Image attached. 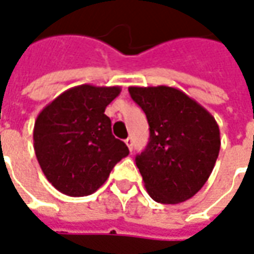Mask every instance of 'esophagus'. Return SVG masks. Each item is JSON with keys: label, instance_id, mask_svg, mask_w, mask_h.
Returning a JSON list of instances; mask_svg holds the SVG:
<instances>
[{"label": "esophagus", "instance_id": "obj_1", "mask_svg": "<svg viewBox=\"0 0 254 254\" xmlns=\"http://www.w3.org/2000/svg\"><path fill=\"white\" fill-rule=\"evenodd\" d=\"M126 145H127V146H128V149H130L131 152H132V145H134V142H132V138H131V136H128V138H127V139H126Z\"/></svg>", "mask_w": 254, "mask_h": 254}]
</instances>
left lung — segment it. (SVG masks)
Here are the masks:
<instances>
[{
  "label": "left lung",
  "mask_w": 254,
  "mask_h": 254,
  "mask_svg": "<svg viewBox=\"0 0 254 254\" xmlns=\"http://www.w3.org/2000/svg\"><path fill=\"white\" fill-rule=\"evenodd\" d=\"M142 108L150 138L135 157L147 193L156 202L179 204L198 193L220 150L215 118L198 102L170 86L128 87Z\"/></svg>",
  "instance_id": "obj_1"
}]
</instances>
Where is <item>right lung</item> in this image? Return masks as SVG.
Instances as JSON below:
<instances>
[{"mask_svg":"<svg viewBox=\"0 0 254 254\" xmlns=\"http://www.w3.org/2000/svg\"><path fill=\"white\" fill-rule=\"evenodd\" d=\"M119 86L80 84L41 111L34 126V150L46 179L69 197H84L107 182L128 147L116 139L105 108Z\"/></svg>","mask_w":254,"mask_h":254,"instance_id":"add662e5","label":"right lung"}]
</instances>
